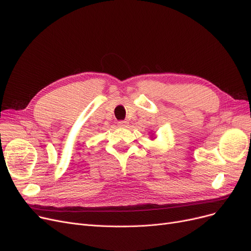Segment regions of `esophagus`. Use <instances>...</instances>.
Wrapping results in <instances>:
<instances>
[{
  "label": "esophagus",
  "mask_w": 251,
  "mask_h": 251,
  "mask_svg": "<svg viewBox=\"0 0 251 251\" xmlns=\"http://www.w3.org/2000/svg\"><path fill=\"white\" fill-rule=\"evenodd\" d=\"M127 126H128V121H126V120L118 121V126H120V127H126Z\"/></svg>",
  "instance_id": "1"
}]
</instances>
